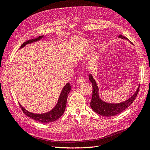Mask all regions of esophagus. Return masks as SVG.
Here are the masks:
<instances>
[{"label": "esophagus", "instance_id": "1", "mask_svg": "<svg viewBox=\"0 0 150 150\" xmlns=\"http://www.w3.org/2000/svg\"><path fill=\"white\" fill-rule=\"evenodd\" d=\"M84 82H85V79L82 76H79L78 78V79H77V84H82Z\"/></svg>", "mask_w": 150, "mask_h": 150}]
</instances>
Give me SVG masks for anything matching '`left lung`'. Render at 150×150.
I'll list each match as a JSON object with an SVG mask.
<instances>
[{
  "label": "left lung",
  "mask_w": 150,
  "mask_h": 150,
  "mask_svg": "<svg viewBox=\"0 0 150 150\" xmlns=\"http://www.w3.org/2000/svg\"><path fill=\"white\" fill-rule=\"evenodd\" d=\"M119 38L122 39L129 40L128 38H125V36L120 35ZM89 79L92 83L93 86V94H92V99L91 101L90 105L93 110L96 112L98 114L100 115L104 116H112L116 115H118L120 113L122 112L125 111L126 108H128L131 104L133 103L134 99L137 97L139 85L137 90L136 91L134 94L131 96L129 99L127 100L120 103H108L101 100V99L99 96V88L96 83V81L93 78V77L91 74H89Z\"/></svg>",
  "instance_id": "1"
}]
</instances>
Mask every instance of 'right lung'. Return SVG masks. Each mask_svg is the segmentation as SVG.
I'll return each instance as SVG.
<instances>
[{
  "label": "right lung",
  "instance_id": "add662e5",
  "mask_svg": "<svg viewBox=\"0 0 150 150\" xmlns=\"http://www.w3.org/2000/svg\"><path fill=\"white\" fill-rule=\"evenodd\" d=\"M43 38H44V35H40L37 38L29 40L28 41H26L22 44L20 48L24 47L27 44L38 41V40H39L40 39H42ZM71 89V86L69 83H67L62 89V91L60 94L57 103L56 104V106L54 107L52 110H51L47 112L43 113V114H34V113H33L28 111V110H26L25 109L22 107L19 103L20 107L21 108L22 111H23V112L26 116H29V117L33 119L34 120H35L40 122H53L59 118V117L63 115V113H64L66 109L67 96L70 92Z\"/></svg>",
  "mask_w": 150,
  "mask_h": 150
}]
</instances>
